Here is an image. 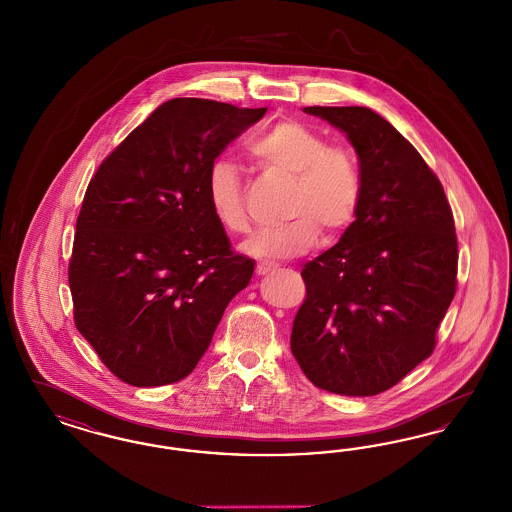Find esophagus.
I'll use <instances>...</instances> for the list:
<instances>
[{
    "instance_id": "esophagus-1",
    "label": "esophagus",
    "mask_w": 512,
    "mask_h": 512,
    "mask_svg": "<svg viewBox=\"0 0 512 512\" xmlns=\"http://www.w3.org/2000/svg\"><path fill=\"white\" fill-rule=\"evenodd\" d=\"M278 266L272 265V263H257L255 266V272L259 274V276H265V274H270V272H274Z\"/></svg>"
}]
</instances>
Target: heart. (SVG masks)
Returning a JSON list of instances; mask_svg holds the SVG:
<instances>
[{"mask_svg": "<svg viewBox=\"0 0 512 512\" xmlns=\"http://www.w3.org/2000/svg\"><path fill=\"white\" fill-rule=\"evenodd\" d=\"M249 158L272 179L293 181L286 225L263 228L246 244L261 259H284L316 244L326 230L329 238L347 232L362 204L364 179L358 156L345 144L328 139L305 123L280 122L249 146ZM207 198L217 223L228 234H247L251 219L238 167L217 160L207 173Z\"/></svg>", "mask_w": 512, "mask_h": 512, "instance_id": "b5f03b06", "label": "heart"}]
</instances>
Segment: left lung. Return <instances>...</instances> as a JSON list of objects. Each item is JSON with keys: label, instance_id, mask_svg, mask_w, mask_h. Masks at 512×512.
<instances>
[{"label": "left lung", "instance_id": "8db88e82", "mask_svg": "<svg viewBox=\"0 0 512 512\" xmlns=\"http://www.w3.org/2000/svg\"><path fill=\"white\" fill-rule=\"evenodd\" d=\"M347 133L364 194L339 244L303 266L291 352L308 381L343 396L392 389L436 347L457 289L444 186L415 146L364 106H308Z\"/></svg>", "mask_w": 512, "mask_h": 512}]
</instances>
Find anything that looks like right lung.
<instances>
[{"instance_id":"add662e5","label":"right lung","mask_w":512,"mask_h":512,"mask_svg":"<svg viewBox=\"0 0 512 512\" xmlns=\"http://www.w3.org/2000/svg\"><path fill=\"white\" fill-rule=\"evenodd\" d=\"M265 112L171 99L89 181L68 263L74 324L123 383L162 387L192 373L249 284L253 259L217 223L207 173Z\"/></svg>"}]
</instances>
